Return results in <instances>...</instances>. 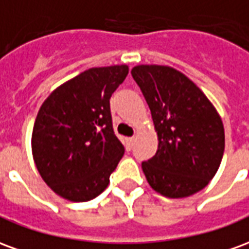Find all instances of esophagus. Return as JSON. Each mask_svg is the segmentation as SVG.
Masks as SVG:
<instances>
[{"label": "esophagus", "instance_id": "esophagus-1", "mask_svg": "<svg viewBox=\"0 0 249 249\" xmlns=\"http://www.w3.org/2000/svg\"><path fill=\"white\" fill-rule=\"evenodd\" d=\"M133 144H135V137H128L126 140H125V148L130 151L132 148H133Z\"/></svg>", "mask_w": 249, "mask_h": 249}]
</instances>
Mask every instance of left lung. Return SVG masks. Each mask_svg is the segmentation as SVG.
Here are the masks:
<instances>
[{
  "mask_svg": "<svg viewBox=\"0 0 249 249\" xmlns=\"http://www.w3.org/2000/svg\"><path fill=\"white\" fill-rule=\"evenodd\" d=\"M132 77L151 109L159 146L142 161L156 192L188 197L213 178L224 153V126L201 89L181 71L164 65H137Z\"/></svg>",
  "mask_w": 249,
  "mask_h": 249,
  "instance_id": "8db88e82",
  "label": "left lung"
}]
</instances>
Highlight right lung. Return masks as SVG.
<instances>
[{
	"mask_svg": "<svg viewBox=\"0 0 249 249\" xmlns=\"http://www.w3.org/2000/svg\"><path fill=\"white\" fill-rule=\"evenodd\" d=\"M128 71L126 65L90 68L41 105L32 152L41 178L58 196L89 201L108 187L125 151L113 132L109 100Z\"/></svg>",
	"mask_w": 249,
	"mask_h": 249,
	"instance_id": "1",
	"label": "right lung"
}]
</instances>
